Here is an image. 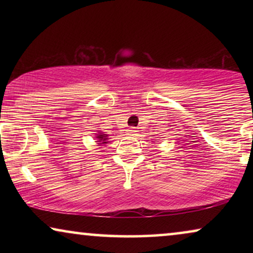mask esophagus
<instances>
[{"instance_id": "esophagus-1", "label": "esophagus", "mask_w": 253, "mask_h": 253, "mask_svg": "<svg viewBox=\"0 0 253 253\" xmlns=\"http://www.w3.org/2000/svg\"><path fill=\"white\" fill-rule=\"evenodd\" d=\"M136 133H137L136 127H131V129L127 130V134H129V136H136Z\"/></svg>"}]
</instances>
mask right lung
<instances>
[{
    "instance_id": "add662e5",
    "label": "right lung",
    "mask_w": 253,
    "mask_h": 253,
    "mask_svg": "<svg viewBox=\"0 0 253 253\" xmlns=\"http://www.w3.org/2000/svg\"><path fill=\"white\" fill-rule=\"evenodd\" d=\"M94 138L96 140V144H98V146H106V145L108 144L109 134H107L106 132H103V131H101V130H96Z\"/></svg>"
}]
</instances>
